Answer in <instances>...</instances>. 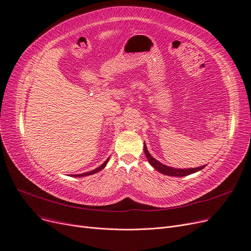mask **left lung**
Returning a JSON list of instances; mask_svg holds the SVG:
<instances>
[{"label":"left lung","mask_w":251,"mask_h":251,"mask_svg":"<svg viewBox=\"0 0 251 251\" xmlns=\"http://www.w3.org/2000/svg\"><path fill=\"white\" fill-rule=\"evenodd\" d=\"M143 148H144V153H146L150 164L155 170L159 171V172H161V173H163L165 175H168V176H176V177L187 176V175L193 174L195 172H199V171L202 170L206 166V165H204V166H201V167H199V168H193V169H174V168H171V167L163 165L159 161H156L155 159H153V157L151 155V153L149 152V151L147 149V146H146V143H144Z\"/></svg>","instance_id":"1"}]
</instances>
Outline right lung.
Listing matches in <instances>:
<instances>
[{
	"label": "right lung",
	"mask_w": 251,
	"mask_h": 251,
	"mask_svg": "<svg viewBox=\"0 0 251 251\" xmlns=\"http://www.w3.org/2000/svg\"><path fill=\"white\" fill-rule=\"evenodd\" d=\"M108 161H109V159H108L107 161H104V163H103L102 165H100L99 168H97V169H95V170L90 171V172H87V173H83V174H79V175H74V177H83V176H88V175H92V174H95V173H98L99 171L102 170V169L105 167V165H107Z\"/></svg>",
	"instance_id": "add662e5"
}]
</instances>
